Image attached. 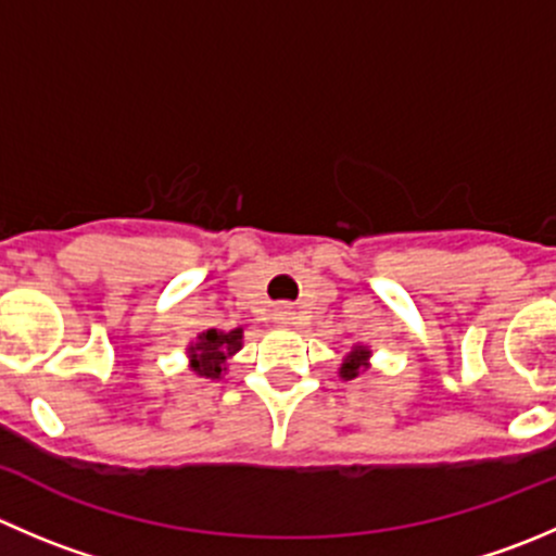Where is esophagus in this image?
<instances>
[{
  "label": "esophagus",
  "mask_w": 556,
  "mask_h": 556,
  "mask_svg": "<svg viewBox=\"0 0 556 556\" xmlns=\"http://www.w3.org/2000/svg\"><path fill=\"white\" fill-rule=\"evenodd\" d=\"M274 320L282 323V326H293V323H295V309L290 304H279L277 309H274Z\"/></svg>",
  "instance_id": "esophagus-1"
}]
</instances>
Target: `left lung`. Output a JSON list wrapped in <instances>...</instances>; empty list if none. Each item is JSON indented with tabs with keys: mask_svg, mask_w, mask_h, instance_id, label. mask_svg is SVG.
Here are the masks:
<instances>
[{
	"mask_svg": "<svg viewBox=\"0 0 556 556\" xmlns=\"http://www.w3.org/2000/svg\"><path fill=\"white\" fill-rule=\"evenodd\" d=\"M366 355H369V350H364V348H355L353 353H350L348 358L342 361V371H339V375H342L344 380H353V377L358 375V369H361V366H364Z\"/></svg>",
	"mask_w": 556,
	"mask_h": 556,
	"instance_id": "8db88e82",
	"label": "left lung"
}]
</instances>
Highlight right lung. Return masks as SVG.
<instances>
[{
	"instance_id": "right-lung-1",
	"label": "right lung",
	"mask_w": 556,
	"mask_h": 556,
	"mask_svg": "<svg viewBox=\"0 0 556 556\" xmlns=\"http://www.w3.org/2000/svg\"><path fill=\"white\" fill-rule=\"evenodd\" d=\"M241 348V328H233V331H217V328H208L206 333H201L198 344L190 348L192 369L201 377H219L223 375L225 358L230 353Z\"/></svg>"
}]
</instances>
